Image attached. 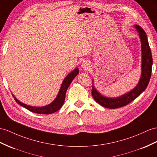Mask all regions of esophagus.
<instances>
[{
  "mask_svg": "<svg viewBox=\"0 0 157 157\" xmlns=\"http://www.w3.org/2000/svg\"><path fill=\"white\" fill-rule=\"evenodd\" d=\"M89 63H87V62H83V63H82V67L83 68L84 70H87L88 68H89Z\"/></svg>",
  "mask_w": 157,
  "mask_h": 157,
  "instance_id": "1",
  "label": "esophagus"
}]
</instances>
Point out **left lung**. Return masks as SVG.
Instances as JSON below:
<instances>
[{"label": "left lung", "instance_id": "1", "mask_svg": "<svg viewBox=\"0 0 157 157\" xmlns=\"http://www.w3.org/2000/svg\"><path fill=\"white\" fill-rule=\"evenodd\" d=\"M140 36V41H141L142 49V74L139 82L133 90L128 93L122 95L121 97L117 98H105L100 94L93 86L91 90V95L93 96L95 101L98 103L101 106L109 108V109H116L128 105V103L133 101L136 98L145 90L148 82L150 81L152 66V58L151 50L148 44V39L145 32L139 25L135 26Z\"/></svg>", "mask_w": 157, "mask_h": 157}]
</instances>
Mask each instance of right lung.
<instances>
[{"label":"right lung","instance_id":"add662e5","mask_svg":"<svg viewBox=\"0 0 157 157\" xmlns=\"http://www.w3.org/2000/svg\"><path fill=\"white\" fill-rule=\"evenodd\" d=\"M78 73H79V70L78 68H76V69H75L73 71H71L70 74H68L66 76V78L64 79V80L63 81V83L62 84L61 87H60V90L57 98H56V99L53 102L49 104L48 105L42 107H36L27 105L25 103H22L20 101H18V100L16 98H14L15 101L18 104H19L20 105L25 107L28 110H29L35 113L46 114V115L53 113L54 112L58 111L63 105L64 101H65L66 94V91L67 90V88L70 85L72 80L74 79V78L78 74Z\"/></svg>","mask_w":157,"mask_h":157}]
</instances>
